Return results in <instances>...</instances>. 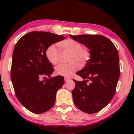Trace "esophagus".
I'll return each mask as SVG.
<instances>
[{"mask_svg":"<svg viewBox=\"0 0 134 134\" xmlns=\"http://www.w3.org/2000/svg\"><path fill=\"white\" fill-rule=\"evenodd\" d=\"M64 80H65V82H68V81H69L70 80V78H68V77H65L64 78Z\"/></svg>","mask_w":134,"mask_h":134,"instance_id":"obj_1","label":"esophagus"}]
</instances>
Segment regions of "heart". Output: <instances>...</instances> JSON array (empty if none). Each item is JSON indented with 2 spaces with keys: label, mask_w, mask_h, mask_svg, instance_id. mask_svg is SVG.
Instances as JSON below:
<instances>
[{
  "label": "heart",
  "mask_w": 134,
  "mask_h": 134,
  "mask_svg": "<svg viewBox=\"0 0 134 134\" xmlns=\"http://www.w3.org/2000/svg\"><path fill=\"white\" fill-rule=\"evenodd\" d=\"M63 51L70 52L69 56V64H60L55 68V74L64 77L72 76L81 65H85L90 60L91 52L87 48L82 47L79 41L68 38L58 43ZM45 55L49 62L53 65H57L59 62L60 53L55 44H51L47 48Z\"/></svg>",
  "instance_id": "heart-1"
}]
</instances>
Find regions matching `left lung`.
I'll use <instances>...</instances> for the list:
<instances>
[{"instance_id":"1","label":"left lung","mask_w":134,"mask_h":134,"mask_svg":"<svg viewBox=\"0 0 134 134\" xmlns=\"http://www.w3.org/2000/svg\"><path fill=\"white\" fill-rule=\"evenodd\" d=\"M70 36L91 52L90 60L77 72L84 81L74 80L76 87L72 93L76 107L82 111L93 114L104 108L115 95L120 72L117 49L111 41L102 35ZM89 80L91 82L87 84Z\"/></svg>"}]
</instances>
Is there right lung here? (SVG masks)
<instances>
[{
	"label": "right lung",
	"mask_w": 134,
	"mask_h": 134,
	"mask_svg": "<svg viewBox=\"0 0 134 134\" xmlns=\"http://www.w3.org/2000/svg\"><path fill=\"white\" fill-rule=\"evenodd\" d=\"M62 35L44 31L26 34L16 43L13 51L10 78L19 102L29 111L40 114L54 105L56 93L64 84L63 76L40 81L41 76L54 71L45 55L51 44L65 39Z\"/></svg>",
	"instance_id": "1"
}]
</instances>
